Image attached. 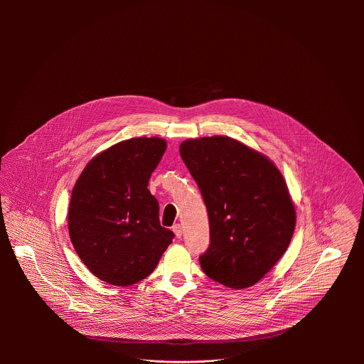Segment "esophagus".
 Masks as SVG:
<instances>
[{
    "mask_svg": "<svg viewBox=\"0 0 364 364\" xmlns=\"http://www.w3.org/2000/svg\"><path fill=\"white\" fill-rule=\"evenodd\" d=\"M172 231L175 232L176 238H181V237H182V225H181V224H175V225L172 227Z\"/></svg>",
    "mask_w": 364,
    "mask_h": 364,
    "instance_id": "esophagus-1",
    "label": "esophagus"
}]
</instances>
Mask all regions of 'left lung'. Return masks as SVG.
I'll use <instances>...</instances> for the list:
<instances>
[{"label":"left lung","instance_id":"1","mask_svg":"<svg viewBox=\"0 0 364 364\" xmlns=\"http://www.w3.org/2000/svg\"><path fill=\"white\" fill-rule=\"evenodd\" d=\"M179 153L208 208L203 272L227 287L254 286L283 257L294 232L296 210L283 175L231 137L186 140Z\"/></svg>","mask_w":364,"mask_h":364}]
</instances>
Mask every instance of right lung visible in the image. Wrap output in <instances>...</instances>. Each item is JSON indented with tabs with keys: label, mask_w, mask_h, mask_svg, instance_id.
<instances>
[{
	"label": "right lung",
	"mask_w": 364,
	"mask_h": 364,
	"mask_svg": "<svg viewBox=\"0 0 364 364\" xmlns=\"http://www.w3.org/2000/svg\"><path fill=\"white\" fill-rule=\"evenodd\" d=\"M158 137L120 141L90 161L68 208V232L84 264L113 286L146 279L175 234L159 224V205L147 189L165 153Z\"/></svg>",
	"instance_id": "obj_1"
}]
</instances>
